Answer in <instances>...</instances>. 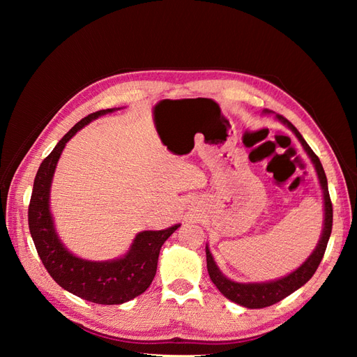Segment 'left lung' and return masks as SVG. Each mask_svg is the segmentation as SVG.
Segmentation results:
<instances>
[{
	"instance_id": "8db88e82",
	"label": "left lung",
	"mask_w": 357,
	"mask_h": 357,
	"mask_svg": "<svg viewBox=\"0 0 357 357\" xmlns=\"http://www.w3.org/2000/svg\"><path fill=\"white\" fill-rule=\"evenodd\" d=\"M265 113H269V112L265 110ZM277 119L280 122H283L287 128L291 129V132L296 135L302 147H304L307 155L310 156L311 162L314 164L320 186L323 190V201H325V222H323L325 225H323V231H321L319 244L314 248V252L308 256L307 261L302 264L298 269H295L294 273H290L289 275H286L283 278L273 280V282H265V283L232 282V280L226 278L220 273V269L218 268V265H215L214 259L210 253L208 245L205 247V255H207V269H208L211 282L215 284V287L220 290V294H223L229 301L235 302V304H240L245 308H265L269 305H274L275 302H280L286 296H289L290 294H294V291L298 290L301 286H304L317 271V268L323 259V255H325L329 236L332 232V202H331L329 190H328L326 174H325V169H323V167H321V162L317 158V155L312 152L311 147L307 144L305 139L302 138L298 129L291 125L286 117L277 114Z\"/></svg>"
}]
</instances>
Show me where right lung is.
Wrapping results in <instances>:
<instances>
[{"instance_id": "right-lung-1", "label": "right lung", "mask_w": 357, "mask_h": 357, "mask_svg": "<svg viewBox=\"0 0 357 357\" xmlns=\"http://www.w3.org/2000/svg\"><path fill=\"white\" fill-rule=\"evenodd\" d=\"M114 110L119 109L100 110L86 116L61 138L50 155L41 162L28 208L32 241L50 277L70 294L101 305L123 304L146 291L155 278L162 244L180 228V225H174L162 231L139 232L125 256L104 262L74 256L61 243L49 207L50 185L59 156L70 138L84 125Z\"/></svg>"}]
</instances>
